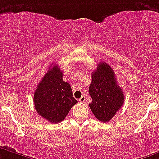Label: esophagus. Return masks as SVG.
I'll return each mask as SVG.
<instances>
[{
  "mask_svg": "<svg viewBox=\"0 0 159 159\" xmlns=\"http://www.w3.org/2000/svg\"><path fill=\"white\" fill-rule=\"evenodd\" d=\"M78 101H79L80 102H81V103L85 102V97H84V96H82V97H81V98H79V99H78Z\"/></svg>",
  "mask_w": 159,
  "mask_h": 159,
  "instance_id": "1",
  "label": "esophagus"
}]
</instances>
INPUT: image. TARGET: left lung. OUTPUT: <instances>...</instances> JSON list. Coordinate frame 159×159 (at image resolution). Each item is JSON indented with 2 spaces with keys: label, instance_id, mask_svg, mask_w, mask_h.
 Here are the masks:
<instances>
[{
  "label": "left lung",
  "instance_id": "1",
  "mask_svg": "<svg viewBox=\"0 0 159 159\" xmlns=\"http://www.w3.org/2000/svg\"><path fill=\"white\" fill-rule=\"evenodd\" d=\"M89 93L93 100L90 109L103 123L111 120L124 104L122 89L117 85L113 70L106 62H100L93 72Z\"/></svg>",
  "mask_w": 159,
  "mask_h": 159
}]
</instances>
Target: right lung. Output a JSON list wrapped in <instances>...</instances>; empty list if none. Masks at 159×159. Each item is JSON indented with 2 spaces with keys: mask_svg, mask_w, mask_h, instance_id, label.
<instances>
[{
  "mask_svg": "<svg viewBox=\"0 0 159 159\" xmlns=\"http://www.w3.org/2000/svg\"><path fill=\"white\" fill-rule=\"evenodd\" d=\"M62 76L63 73L55 65L43 77L34 93L35 110L51 123L63 120L78 103L73 97L70 85L62 80Z\"/></svg>",
  "mask_w": 159,
  "mask_h": 159,
  "instance_id": "add662e5",
  "label": "right lung"
}]
</instances>
